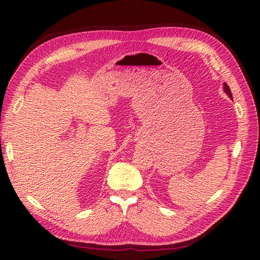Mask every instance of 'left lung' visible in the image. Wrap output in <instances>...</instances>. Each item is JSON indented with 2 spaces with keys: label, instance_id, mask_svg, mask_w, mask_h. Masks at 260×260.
<instances>
[{
  "label": "left lung",
  "instance_id": "8db88e82",
  "mask_svg": "<svg viewBox=\"0 0 260 260\" xmlns=\"http://www.w3.org/2000/svg\"><path fill=\"white\" fill-rule=\"evenodd\" d=\"M223 90H224V92L227 93V95H228L231 99H233V93H231V91H230V88H229V86H228L227 84H225V82L223 84Z\"/></svg>",
  "mask_w": 260,
  "mask_h": 260
}]
</instances>
